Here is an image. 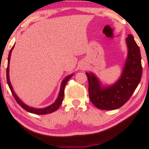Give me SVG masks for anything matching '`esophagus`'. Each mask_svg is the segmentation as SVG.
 Masks as SVG:
<instances>
[{"instance_id":"34e87169","label":"esophagus","mask_w":149,"mask_h":149,"mask_svg":"<svg viewBox=\"0 0 149 149\" xmlns=\"http://www.w3.org/2000/svg\"><path fill=\"white\" fill-rule=\"evenodd\" d=\"M87 64L85 63V62L80 64V69H81V70H86V69H87Z\"/></svg>"}]
</instances>
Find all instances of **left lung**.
<instances>
[{
  "label": "left lung",
  "mask_w": 149,
  "mask_h": 149,
  "mask_svg": "<svg viewBox=\"0 0 149 149\" xmlns=\"http://www.w3.org/2000/svg\"><path fill=\"white\" fill-rule=\"evenodd\" d=\"M128 54L120 77L112 85H104L92 72H86L88 78L89 96L96 108L115 110L120 108L131 97L140 83L142 75L140 49L129 34L125 39Z\"/></svg>",
  "instance_id": "left-lung-1"
}]
</instances>
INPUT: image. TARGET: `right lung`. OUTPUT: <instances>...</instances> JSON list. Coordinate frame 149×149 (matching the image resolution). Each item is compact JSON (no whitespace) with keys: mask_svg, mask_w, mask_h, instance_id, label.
Here are the masks:
<instances>
[{"mask_svg":"<svg viewBox=\"0 0 149 149\" xmlns=\"http://www.w3.org/2000/svg\"><path fill=\"white\" fill-rule=\"evenodd\" d=\"M13 47H14V46H13V47L11 48V49L10 50V52H9V54H8V67H7V70H6V79H7V82H8V85L9 88H10V91H11L12 93V95H13V96L14 97L15 100H16V102H18V105H19L21 108H24V110L29 112V113H33V114L46 115V114H49V113H53V112L56 111V110L59 108V106H60L61 104H62V100H63L64 95V87H65L66 84L67 83L69 79H70L73 75H74V74H71L68 75V76L66 77L62 81L59 93V95H58L57 98H56V100H55V102H54V103H52V105H49V106L46 107V108H33V107H30L29 105L24 103L21 100H20V98L18 97L17 95H16V93H15V92L13 91V87H12L11 83H10V78H9V64H10V55H11V52H12V50H13Z\"/></svg>","mask_w":149,"mask_h":149,"instance_id":"1","label":"right lung"}]
</instances>
